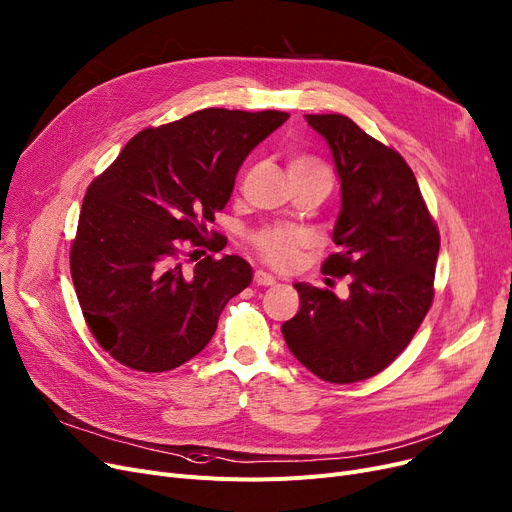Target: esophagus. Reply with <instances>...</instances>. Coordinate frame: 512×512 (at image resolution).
Returning <instances> with one entry per match:
<instances>
[{"label": "esophagus", "instance_id": "34e87169", "mask_svg": "<svg viewBox=\"0 0 512 512\" xmlns=\"http://www.w3.org/2000/svg\"><path fill=\"white\" fill-rule=\"evenodd\" d=\"M255 284H259V286H274V284H276V278H274L272 274H268V272L257 270V272H255Z\"/></svg>", "mask_w": 512, "mask_h": 512}]
</instances>
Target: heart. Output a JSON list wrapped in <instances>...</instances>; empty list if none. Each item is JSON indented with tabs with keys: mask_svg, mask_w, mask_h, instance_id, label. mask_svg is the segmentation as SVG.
Instances as JSON below:
<instances>
[{
	"mask_svg": "<svg viewBox=\"0 0 512 512\" xmlns=\"http://www.w3.org/2000/svg\"><path fill=\"white\" fill-rule=\"evenodd\" d=\"M291 167L299 169H324L322 163L316 159L299 157L291 163ZM253 249L257 255L270 263L276 270H291L299 261V253L307 244V236L301 230H288V228H265L257 232L253 238Z\"/></svg>",
	"mask_w": 512,
	"mask_h": 512,
	"instance_id": "b5f03b06",
	"label": "heart"
}]
</instances>
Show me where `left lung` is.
Segmentation results:
<instances>
[{
    "label": "left lung",
    "mask_w": 512,
    "mask_h": 512,
    "mask_svg": "<svg viewBox=\"0 0 512 512\" xmlns=\"http://www.w3.org/2000/svg\"><path fill=\"white\" fill-rule=\"evenodd\" d=\"M326 140L341 182V211L322 272L351 276L349 297L297 282L299 311L282 324L295 358L328 383L385 370L412 341L433 301L439 232L402 154L349 117L305 115Z\"/></svg>",
    "instance_id": "left-lung-1"
}]
</instances>
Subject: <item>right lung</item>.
<instances>
[{
    "label": "right lung",
    "instance_id": "1",
    "mask_svg": "<svg viewBox=\"0 0 512 512\" xmlns=\"http://www.w3.org/2000/svg\"><path fill=\"white\" fill-rule=\"evenodd\" d=\"M286 119L198 110L140 131L87 188L71 274L87 326L117 362L165 372L209 345L253 270L238 255L190 265L186 249L209 247L205 224L228 205L240 165Z\"/></svg>",
    "mask_w": 512,
    "mask_h": 512
}]
</instances>
